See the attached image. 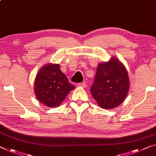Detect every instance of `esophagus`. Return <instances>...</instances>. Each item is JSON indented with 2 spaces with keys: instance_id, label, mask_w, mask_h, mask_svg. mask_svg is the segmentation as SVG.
Listing matches in <instances>:
<instances>
[{
  "instance_id": "1",
  "label": "esophagus",
  "mask_w": 156,
  "mask_h": 156,
  "mask_svg": "<svg viewBox=\"0 0 156 156\" xmlns=\"http://www.w3.org/2000/svg\"><path fill=\"white\" fill-rule=\"evenodd\" d=\"M77 87L85 88L86 87H87V83H86L85 82H82V83H77Z\"/></svg>"
}]
</instances>
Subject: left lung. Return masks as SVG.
<instances>
[{"label": "left lung", "instance_id": "8db88e82", "mask_svg": "<svg viewBox=\"0 0 156 156\" xmlns=\"http://www.w3.org/2000/svg\"><path fill=\"white\" fill-rule=\"evenodd\" d=\"M129 87L125 66L112 56L108 61L99 63L90 91L101 108L112 109L125 100Z\"/></svg>", "mask_w": 156, "mask_h": 156}]
</instances>
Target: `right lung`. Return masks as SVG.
I'll return each instance as SVG.
<instances>
[{"label": "right lung", "mask_w": 156, "mask_h": 156, "mask_svg": "<svg viewBox=\"0 0 156 156\" xmlns=\"http://www.w3.org/2000/svg\"><path fill=\"white\" fill-rule=\"evenodd\" d=\"M34 92L40 103L48 108L59 106L75 87L68 82L59 64L48 63L39 69L35 77Z\"/></svg>", "instance_id": "1"}]
</instances>
